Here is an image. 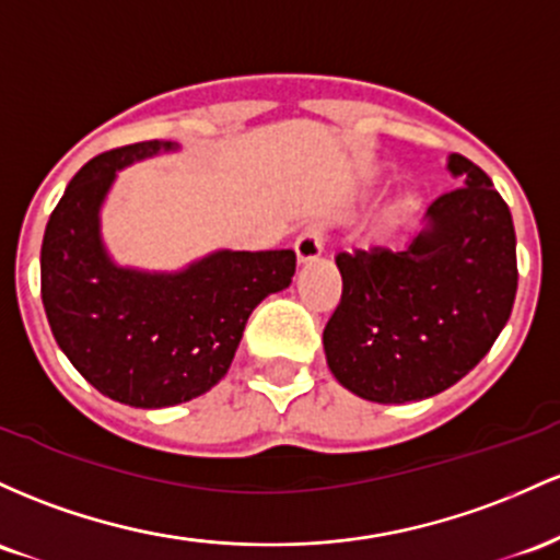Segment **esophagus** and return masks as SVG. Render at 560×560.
Segmentation results:
<instances>
[{"instance_id":"obj_1","label":"esophagus","mask_w":560,"mask_h":560,"mask_svg":"<svg viewBox=\"0 0 560 560\" xmlns=\"http://www.w3.org/2000/svg\"><path fill=\"white\" fill-rule=\"evenodd\" d=\"M325 248V228L323 224H310L301 235L296 237V256L299 261H312L323 254Z\"/></svg>"}]
</instances>
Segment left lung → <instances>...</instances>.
<instances>
[{
  "instance_id": "1",
  "label": "left lung",
  "mask_w": 560,
  "mask_h": 560,
  "mask_svg": "<svg viewBox=\"0 0 560 560\" xmlns=\"http://www.w3.org/2000/svg\"><path fill=\"white\" fill-rule=\"evenodd\" d=\"M450 172L463 185L433 200L410 246L336 256L343 291L323 343L332 375L362 399L401 405L455 386L511 317V209L466 155L452 153Z\"/></svg>"
}]
</instances>
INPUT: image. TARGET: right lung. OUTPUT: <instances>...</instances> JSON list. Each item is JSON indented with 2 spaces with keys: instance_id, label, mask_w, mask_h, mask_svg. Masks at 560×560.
<instances>
[{
  "instance_id": "obj_1",
  "label": "right lung",
  "mask_w": 560,
  "mask_h": 560,
  "mask_svg": "<svg viewBox=\"0 0 560 560\" xmlns=\"http://www.w3.org/2000/svg\"><path fill=\"white\" fill-rule=\"evenodd\" d=\"M172 142L105 150L79 168L49 213L42 301L55 341L105 397L131 407L196 399L228 373L248 314L296 272V254L219 250L179 275L116 267L100 243L97 211L116 168Z\"/></svg>"
}]
</instances>
